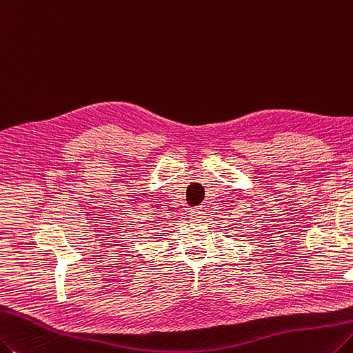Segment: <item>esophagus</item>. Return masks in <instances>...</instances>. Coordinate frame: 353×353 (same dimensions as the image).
<instances>
[{
  "label": "esophagus",
  "mask_w": 353,
  "mask_h": 353,
  "mask_svg": "<svg viewBox=\"0 0 353 353\" xmlns=\"http://www.w3.org/2000/svg\"><path fill=\"white\" fill-rule=\"evenodd\" d=\"M203 217H204V211L203 210H200V208L190 210V219L192 221H200V220H203Z\"/></svg>",
  "instance_id": "1"
}]
</instances>
